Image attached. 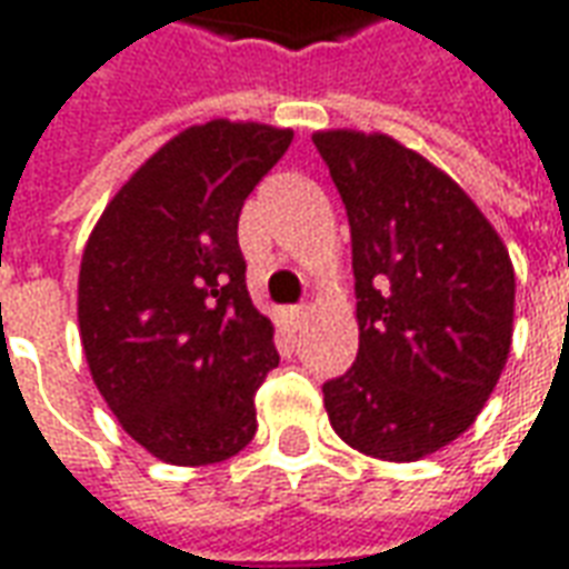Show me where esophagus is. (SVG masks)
<instances>
[{
    "mask_svg": "<svg viewBox=\"0 0 569 569\" xmlns=\"http://www.w3.org/2000/svg\"><path fill=\"white\" fill-rule=\"evenodd\" d=\"M307 316H309L307 307H291V309H288V319H291L293 328H300V325L307 322Z\"/></svg>",
    "mask_w": 569,
    "mask_h": 569,
    "instance_id": "esophagus-1",
    "label": "esophagus"
}]
</instances>
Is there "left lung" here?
<instances>
[{"instance_id": "left-lung-1", "label": "left lung", "mask_w": 569, "mask_h": 569, "mask_svg": "<svg viewBox=\"0 0 569 569\" xmlns=\"http://www.w3.org/2000/svg\"><path fill=\"white\" fill-rule=\"evenodd\" d=\"M312 142L347 207L359 352L322 387L340 440L418 461L458 440L496 390L515 335V266L452 176L383 132Z\"/></svg>"}]
</instances>
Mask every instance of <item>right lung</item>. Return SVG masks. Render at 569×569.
<instances>
[{
  "label": "right lung",
  "mask_w": 569,
  "mask_h": 569,
  "mask_svg": "<svg viewBox=\"0 0 569 569\" xmlns=\"http://www.w3.org/2000/svg\"><path fill=\"white\" fill-rule=\"evenodd\" d=\"M291 139L250 120L182 129L120 186L86 241L77 319L92 381L167 465H217L257 433L253 393L278 352L247 293L238 217Z\"/></svg>",
  "instance_id": "obj_1"
}]
</instances>
